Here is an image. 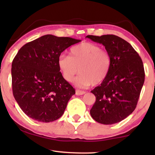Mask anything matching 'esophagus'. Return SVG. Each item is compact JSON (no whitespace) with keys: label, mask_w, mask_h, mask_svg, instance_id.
Instances as JSON below:
<instances>
[{"label":"esophagus","mask_w":155,"mask_h":155,"mask_svg":"<svg viewBox=\"0 0 155 155\" xmlns=\"http://www.w3.org/2000/svg\"><path fill=\"white\" fill-rule=\"evenodd\" d=\"M85 94V91H81V90H76V94L78 96H80V95H83V94Z\"/></svg>","instance_id":"obj_1"}]
</instances>
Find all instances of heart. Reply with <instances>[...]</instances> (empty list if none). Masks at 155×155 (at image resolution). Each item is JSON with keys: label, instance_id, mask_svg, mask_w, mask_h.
I'll return each mask as SVG.
<instances>
[{"label": "heart", "instance_id": "obj_1", "mask_svg": "<svg viewBox=\"0 0 155 155\" xmlns=\"http://www.w3.org/2000/svg\"><path fill=\"white\" fill-rule=\"evenodd\" d=\"M57 64L68 82H72L79 72L74 83L78 87H85L91 84L98 85L105 79L111 68V60L108 52L102 50L101 46L83 42L70 49V56L60 55Z\"/></svg>", "mask_w": 155, "mask_h": 155}]
</instances>
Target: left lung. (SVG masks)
Segmentation results:
<instances>
[{
  "label": "left lung",
  "mask_w": 155,
  "mask_h": 155,
  "mask_svg": "<svg viewBox=\"0 0 155 155\" xmlns=\"http://www.w3.org/2000/svg\"><path fill=\"white\" fill-rule=\"evenodd\" d=\"M86 38L103 44L111 60L107 78L91 91L96 96L91 116L101 124H115L132 114L137 106L145 79L142 60L132 46L118 36Z\"/></svg>",
  "instance_id": "1"
}]
</instances>
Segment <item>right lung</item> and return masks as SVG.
Returning a JSON list of instances; mask_svg holds the SVG:
<instances>
[{
    "label": "right lung",
    "mask_w": 155,
    "mask_h": 155,
    "mask_svg": "<svg viewBox=\"0 0 155 155\" xmlns=\"http://www.w3.org/2000/svg\"><path fill=\"white\" fill-rule=\"evenodd\" d=\"M80 40L41 36L25 44L12 61L13 94L21 109L36 121H54L64 114L75 90L63 77L57 61Z\"/></svg>",
    "instance_id": "right-lung-1"
}]
</instances>
